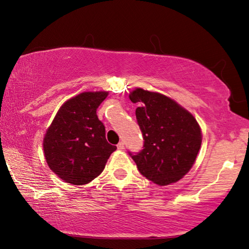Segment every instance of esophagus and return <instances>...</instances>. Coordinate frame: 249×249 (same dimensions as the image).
<instances>
[{
  "instance_id": "esophagus-1",
  "label": "esophagus",
  "mask_w": 249,
  "mask_h": 249,
  "mask_svg": "<svg viewBox=\"0 0 249 249\" xmlns=\"http://www.w3.org/2000/svg\"><path fill=\"white\" fill-rule=\"evenodd\" d=\"M117 148H118V150H120V151H123V150H124V143H123V142L118 143V144H117Z\"/></svg>"
}]
</instances>
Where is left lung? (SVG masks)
<instances>
[{
	"mask_svg": "<svg viewBox=\"0 0 249 249\" xmlns=\"http://www.w3.org/2000/svg\"><path fill=\"white\" fill-rule=\"evenodd\" d=\"M129 99L140 103L135 110L143 135V150L128 152L143 177L166 185L177 182L191 169L202 135L196 118L171 98L137 88Z\"/></svg>",
	"mask_w": 249,
	"mask_h": 249,
	"instance_id": "1",
	"label": "left lung"
}]
</instances>
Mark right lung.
Segmentation results:
<instances>
[{"mask_svg":"<svg viewBox=\"0 0 249 249\" xmlns=\"http://www.w3.org/2000/svg\"><path fill=\"white\" fill-rule=\"evenodd\" d=\"M107 91L81 92L67 101L43 139L44 157L49 168L66 182L89 183L103 172L116 146L105 136L97 108Z\"/></svg>","mask_w":249,"mask_h":249,"instance_id":"add662e5","label":"right lung"}]
</instances>
